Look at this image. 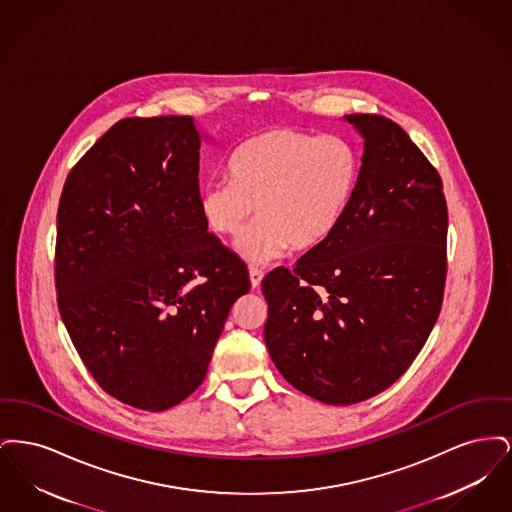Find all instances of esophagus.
Here are the masks:
<instances>
[{
    "label": "esophagus",
    "mask_w": 512,
    "mask_h": 512,
    "mask_svg": "<svg viewBox=\"0 0 512 512\" xmlns=\"http://www.w3.org/2000/svg\"><path fill=\"white\" fill-rule=\"evenodd\" d=\"M263 272L259 268H249V280H251V286L253 288H259L261 282H263Z\"/></svg>",
    "instance_id": "34e87169"
}]
</instances>
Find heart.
I'll return each instance as SVG.
<instances>
[{
	"label": "heart",
	"mask_w": 512,
	"mask_h": 512,
	"mask_svg": "<svg viewBox=\"0 0 512 512\" xmlns=\"http://www.w3.org/2000/svg\"><path fill=\"white\" fill-rule=\"evenodd\" d=\"M359 182L357 155L345 142L276 126L242 142L230 155L228 178L199 192V213L220 238L238 242L251 265H265L290 247L326 244L345 219Z\"/></svg>",
	"instance_id": "1"
}]
</instances>
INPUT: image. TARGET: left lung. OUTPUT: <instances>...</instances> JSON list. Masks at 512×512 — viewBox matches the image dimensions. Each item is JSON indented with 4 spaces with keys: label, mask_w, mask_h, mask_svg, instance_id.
Returning <instances> with one entry per match:
<instances>
[{
    "label": "left lung",
    "mask_w": 512,
    "mask_h": 512,
    "mask_svg": "<svg viewBox=\"0 0 512 512\" xmlns=\"http://www.w3.org/2000/svg\"><path fill=\"white\" fill-rule=\"evenodd\" d=\"M365 140L357 190L336 234L293 270L268 272L265 341L305 395L353 405L413 365L438 320L447 205L438 171L382 115H345Z\"/></svg>",
    "instance_id": "1"
}]
</instances>
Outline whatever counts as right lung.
Returning <instances> with one entry per match:
<instances>
[{
  "label": "right lung",
  "instance_id": "1",
  "mask_svg": "<svg viewBox=\"0 0 512 512\" xmlns=\"http://www.w3.org/2000/svg\"><path fill=\"white\" fill-rule=\"evenodd\" d=\"M194 117L122 119L76 163L57 211L59 313L94 380L167 411L203 382L247 267L199 213Z\"/></svg>",
  "mask_w": 512,
  "mask_h": 512
}]
</instances>
